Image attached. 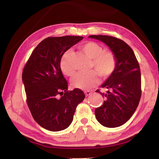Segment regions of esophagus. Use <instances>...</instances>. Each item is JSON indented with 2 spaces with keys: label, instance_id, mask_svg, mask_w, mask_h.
Returning a JSON list of instances; mask_svg holds the SVG:
<instances>
[{
  "label": "esophagus",
  "instance_id": "34e87169",
  "mask_svg": "<svg viewBox=\"0 0 159 159\" xmlns=\"http://www.w3.org/2000/svg\"><path fill=\"white\" fill-rule=\"evenodd\" d=\"M84 93L85 94V96H89L92 94V92H91V91H85Z\"/></svg>",
  "mask_w": 159,
  "mask_h": 159
}]
</instances>
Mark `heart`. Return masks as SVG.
<instances>
[{
    "label": "heart",
    "mask_w": 159,
    "mask_h": 159,
    "mask_svg": "<svg viewBox=\"0 0 159 159\" xmlns=\"http://www.w3.org/2000/svg\"><path fill=\"white\" fill-rule=\"evenodd\" d=\"M80 48L86 55L93 59L90 69L88 73H79L72 79L74 87L80 90H88L98 84L99 76L107 79L114 73L117 68L118 60L115 54L111 51L105 50L100 44L93 41L83 43ZM60 69L67 76H73L76 72L72 61V53L66 51L61 57L60 63Z\"/></svg>",
    "instance_id": "obj_1"
}]
</instances>
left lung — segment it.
<instances>
[{
    "label": "left lung",
    "instance_id": "8db88e82",
    "mask_svg": "<svg viewBox=\"0 0 159 159\" xmlns=\"http://www.w3.org/2000/svg\"><path fill=\"white\" fill-rule=\"evenodd\" d=\"M90 38L106 43L117 57V68L102 85L106 93H99L105 99L103 105L95 109L97 120L107 128L119 127L130 119L141 98V73L138 60L132 48L122 40L103 35Z\"/></svg>",
    "mask_w": 159,
    "mask_h": 159
}]
</instances>
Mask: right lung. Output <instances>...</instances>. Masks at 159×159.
<instances>
[{
  "instance_id": "right-lung-1",
  "label": "right lung",
  "mask_w": 159,
  "mask_h": 159,
  "mask_svg": "<svg viewBox=\"0 0 159 159\" xmlns=\"http://www.w3.org/2000/svg\"><path fill=\"white\" fill-rule=\"evenodd\" d=\"M82 36L48 37L32 52L22 71L26 104L32 116L46 130L60 131L73 120L77 106L85 99L81 90H68L60 66L64 53Z\"/></svg>"
}]
</instances>
